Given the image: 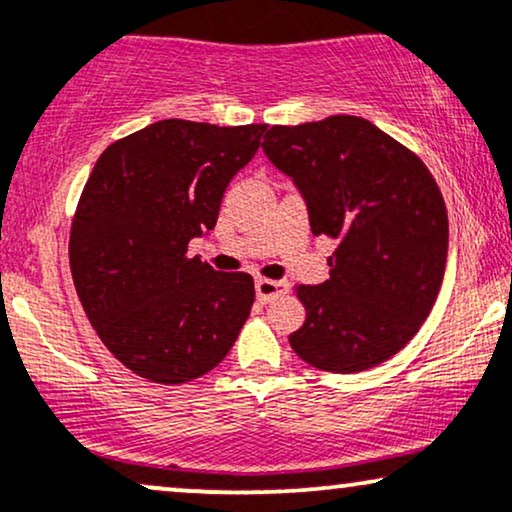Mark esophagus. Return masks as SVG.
<instances>
[{
	"label": "esophagus",
	"mask_w": 512,
	"mask_h": 512,
	"mask_svg": "<svg viewBox=\"0 0 512 512\" xmlns=\"http://www.w3.org/2000/svg\"><path fill=\"white\" fill-rule=\"evenodd\" d=\"M286 291V283L274 281V279H257L255 281V293L260 303H269V300L279 298V295Z\"/></svg>",
	"instance_id": "1"
}]
</instances>
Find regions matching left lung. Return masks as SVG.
<instances>
[{
	"label": "left lung",
	"mask_w": 512,
	"mask_h": 512,
	"mask_svg": "<svg viewBox=\"0 0 512 512\" xmlns=\"http://www.w3.org/2000/svg\"><path fill=\"white\" fill-rule=\"evenodd\" d=\"M262 147L305 197L312 233L338 240L329 279L295 286L307 317L291 348L334 374L381 365L420 331L441 291L448 214L434 176L360 116L272 126Z\"/></svg>",
	"instance_id": "left-lung-1"
}]
</instances>
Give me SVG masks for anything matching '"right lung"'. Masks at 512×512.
Here are the masks:
<instances>
[{
    "mask_svg": "<svg viewBox=\"0 0 512 512\" xmlns=\"http://www.w3.org/2000/svg\"><path fill=\"white\" fill-rule=\"evenodd\" d=\"M264 123H150L102 152L71 221L76 293L116 360L155 384H186L224 360L250 317V274L214 272L188 243L212 231Z\"/></svg>",
    "mask_w": 512,
    "mask_h": 512,
    "instance_id": "1",
    "label": "right lung"
}]
</instances>
